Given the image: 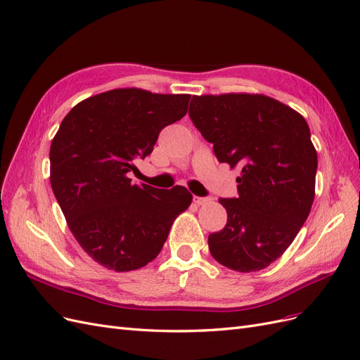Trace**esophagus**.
Returning a JSON list of instances; mask_svg holds the SVG:
<instances>
[{"label":"esophagus","instance_id":"esophagus-1","mask_svg":"<svg viewBox=\"0 0 360 360\" xmlns=\"http://www.w3.org/2000/svg\"><path fill=\"white\" fill-rule=\"evenodd\" d=\"M193 202L195 203V205H206V203H210L211 202V197H197V195H194L193 197Z\"/></svg>","mask_w":360,"mask_h":360}]
</instances>
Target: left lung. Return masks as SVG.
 Wrapping results in <instances>:
<instances>
[{
    "label": "left lung",
    "instance_id": "1",
    "mask_svg": "<svg viewBox=\"0 0 360 360\" xmlns=\"http://www.w3.org/2000/svg\"><path fill=\"white\" fill-rule=\"evenodd\" d=\"M188 115L219 163L240 169L238 197L219 199L227 224L207 238L212 257L238 272L268 268L314 202L317 153L305 118L262 94L193 96Z\"/></svg>",
    "mask_w": 360,
    "mask_h": 360
}]
</instances>
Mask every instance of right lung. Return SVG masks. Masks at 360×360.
<instances>
[{"mask_svg":"<svg viewBox=\"0 0 360 360\" xmlns=\"http://www.w3.org/2000/svg\"><path fill=\"white\" fill-rule=\"evenodd\" d=\"M188 101V94L112 89L76 104L55 134L53 194L79 245L104 268L129 272L153 262L190 206L187 188L158 190L129 178L134 160L153 153L160 131L185 117Z\"/></svg>","mask_w":360,"mask_h":360,"instance_id":"right-lung-1","label":"right lung"}]
</instances>
